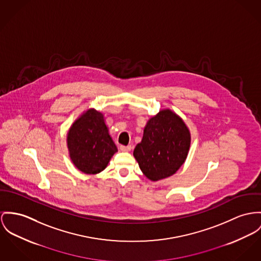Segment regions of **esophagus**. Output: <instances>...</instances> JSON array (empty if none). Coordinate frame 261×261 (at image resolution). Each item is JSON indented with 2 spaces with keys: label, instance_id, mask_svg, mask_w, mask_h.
Here are the masks:
<instances>
[{
  "label": "esophagus",
  "instance_id": "esophagus-1",
  "mask_svg": "<svg viewBox=\"0 0 261 261\" xmlns=\"http://www.w3.org/2000/svg\"><path fill=\"white\" fill-rule=\"evenodd\" d=\"M120 150L121 151H123V152H128V151H130V150H131V146H130V145H128V146L121 145Z\"/></svg>",
  "mask_w": 261,
  "mask_h": 261
}]
</instances>
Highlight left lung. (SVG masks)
Returning <instances> with one entry per match:
<instances>
[{"label": "left lung", "mask_w": 261, "mask_h": 261, "mask_svg": "<svg viewBox=\"0 0 261 261\" xmlns=\"http://www.w3.org/2000/svg\"><path fill=\"white\" fill-rule=\"evenodd\" d=\"M190 145V131L184 121L166 109L147 122L142 141L135 147L133 155L149 180H159L180 169Z\"/></svg>", "instance_id": "1"}]
</instances>
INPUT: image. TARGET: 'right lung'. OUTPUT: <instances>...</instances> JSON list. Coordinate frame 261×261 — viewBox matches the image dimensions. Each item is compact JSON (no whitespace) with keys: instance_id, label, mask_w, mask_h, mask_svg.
Listing matches in <instances>:
<instances>
[{"instance_id":"obj_1","label":"right lung","mask_w":261,"mask_h":261,"mask_svg":"<svg viewBox=\"0 0 261 261\" xmlns=\"http://www.w3.org/2000/svg\"><path fill=\"white\" fill-rule=\"evenodd\" d=\"M67 147L74 166L89 175L103 171L117 152L102 113L94 109L87 110L72 124L67 134Z\"/></svg>"}]
</instances>
